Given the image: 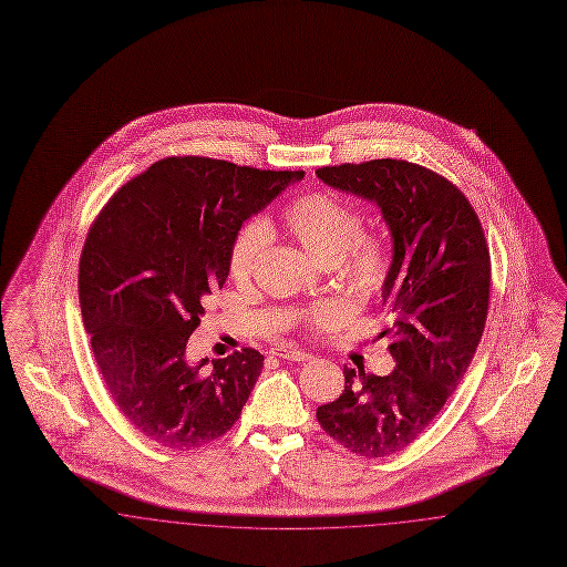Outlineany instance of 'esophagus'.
I'll return each instance as SVG.
<instances>
[{
    "label": "esophagus",
    "instance_id": "1",
    "mask_svg": "<svg viewBox=\"0 0 567 567\" xmlns=\"http://www.w3.org/2000/svg\"><path fill=\"white\" fill-rule=\"evenodd\" d=\"M271 354H274V357H278V359L296 361V363L310 361V359H312V354H310V352L301 351V349H296V347H278V349H274V351H271Z\"/></svg>",
    "mask_w": 567,
    "mask_h": 567
}]
</instances>
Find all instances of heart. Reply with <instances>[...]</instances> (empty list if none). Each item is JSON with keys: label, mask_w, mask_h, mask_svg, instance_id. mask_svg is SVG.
I'll return each mask as SVG.
<instances>
[{"label": "heart", "mask_w": 567, "mask_h": 567, "mask_svg": "<svg viewBox=\"0 0 567 567\" xmlns=\"http://www.w3.org/2000/svg\"><path fill=\"white\" fill-rule=\"evenodd\" d=\"M282 225L319 264L333 266L347 280L352 293H378L391 271V250L374 236L363 234V216L344 199L329 193H308L282 210ZM270 243L264 218H250L236 231L227 252V271L236 282L252 276L255 266ZM340 315L336 301L310 308L303 319L312 323Z\"/></svg>", "instance_id": "obj_1"}]
</instances>
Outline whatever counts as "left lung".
Here are the masks:
<instances>
[{"instance_id":"1","label":"left lung","mask_w":567,"mask_h":567,"mask_svg":"<svg viewBox=\"0 0 567 567\" xmlns=\"http://www.w3.org/2000/svg\"><path fill=\"white\" fill-rule=\"evenodd\" d=\"M333 189L374 202L391 240L382 299L391 315L386 377L344 365V391L319 405L327 435L359 457H389L432 425L478 349L488 310L491 257L467 197L432 169L374 159L317 169Z\"/></svg>"}]
</instances>
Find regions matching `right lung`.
I'll return each instance as SVG.
<instances>
[{"mask_svg": "<svg viewBox=\"0 0 567 567\" xmlns=\"http://www.w3.org/2000/svg\"><path fill=\"white\" fill-rule=\"evenodd\" d=\"M303 172L208 157L153 163L110 197L79 266L82 323L110 398L165 449H199L240 419L264 354L243 349L190 361L187 342L244 220Z\"/></svg>", "mask_w": 567, "mask_h": 567, "instance_id": "right-lung-1", "label": "right lung"}]
</instances>
